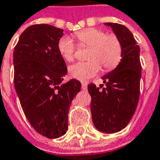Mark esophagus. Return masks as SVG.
I'll return each instance as SVG.
<instances>
[{"instance_id": "esophagus-1", "label": "esophagus", "mask_w": 160, "mask_h": 160, "mask_svg": "<svg viewBox=\"0 0 160 160\" xmlns=\"http://www.w3.org/2000/svg\"><path fill=\"white\" fill-rule=\"evenodd\" d=\"M81 88H82V90H86L87 88V84L82 83V85H81Z\"/></svg>"}]
</instances>
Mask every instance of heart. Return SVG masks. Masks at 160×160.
Instances as JSON below:
<instances>
[{"instance_id": "heart-1", "label": "heart", "mask_w": 160, "mask_h": 160, "mask_svg": "<svg viewBox=\"0 0 160 160\" xmlns=\"http://www.w3.org/2000/svg\"><path fill=\"white\" fill-rule=\"evenodd\" d=\"M80 45L88 47L87 60L85 62H77L68 68L69 75L80 81H87L101 70L111 71L117 68L122 57V44L115 34H106L97 28H88L76 33ZM58 50L67 62L73 61L75 43L69 37H64L58 42Z\"/></svg>"}]
</instances>
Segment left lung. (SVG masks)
Here are the masks:
<instances>
[{
    "instance_id": "8db88e82",
    "label": "left lung",
    "mask_w": 160,
    "mask_h": 160,
    "mask_svg": "<svg viewBox=\"0 0 160 160\" xmlns=\"http://www.w3.org/2000/svg\"><path fill=\"white\" fill-rule=\"evenodd\" d=\"M111 27L122 44V57L118 67L102 77L105 84L88 85L92 97L91 112L98 130L111 134L119 132L129 122L140 97L141 66L140 47L126 26L104 23Z\"/></svg>"
}]
</instances>
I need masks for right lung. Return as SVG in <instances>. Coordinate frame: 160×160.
I'll use <instances>...</instances> for the list:
<instances>
[{"label": "right lung", "instance_id": "1", "mask_svg": "<svg viewBox=\"0 0 160 160\" xmlns=\"http://www.w3.org/2000/svg\"><path fill=\"white\" fill-rule=\"evenodd\" d=\"M63 30L40 24L26 28L13 51L14 87L23 111L33 128L49 139L66 134L68 115L81 84L72 79L58 50Z\"/></svg>", "mask_w": 160, "mask_h": 160}]
</instances>
